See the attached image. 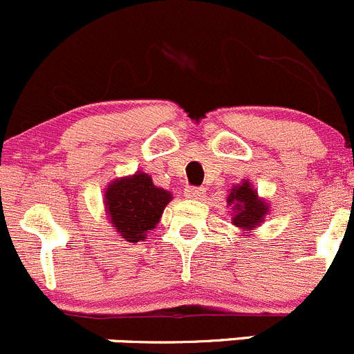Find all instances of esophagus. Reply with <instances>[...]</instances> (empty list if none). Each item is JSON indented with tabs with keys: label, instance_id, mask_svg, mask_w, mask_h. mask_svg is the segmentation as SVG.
I'll return each mask as SVG.
<instances>
[{
	"label": "esophagus",
	"instance_id": "esophagus-1",
	"mask_svg": "<svg viewBox=\"0 0 354 354\" xmlns=\"http://www.w3.org/2000/svg\"><path fill=\"white\" fill-rule=\"evenodd\" d=\"M203 190L200 187H187L185 188V197L192 198V200H197L202 197Z\"/></svg>",
	"mask_w": 354,
	"mask_h": 354
}]
</instances>
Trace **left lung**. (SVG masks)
Segmentation results:
<instances>
[{
    "label": "left lung",
    "mask_w": 354,
    "mask_h": 354,
    "mask_svg": "<svg viewBox=\"0 0 354 354\" xmlns=\"http://www.w3.org/2000/svg\"><path fill=\"white\" fill-rule=\"evenodd\" d=\"M227 203L233 205L234 210L233 224L236 227H241V230H252L257 224L262 223L263 216H266L267 209H269L266 202L259 200L248 181H245L243 185L234 187L231 190L230 197H227Z\"/></svg>",
    "instance_id": "1"
}]
</instances>
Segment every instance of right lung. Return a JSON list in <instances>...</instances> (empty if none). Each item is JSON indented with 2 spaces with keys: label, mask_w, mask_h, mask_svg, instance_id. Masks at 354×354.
Listing matches in <instances>:
<instances>
[{
  "label": "right lung",
  "mask_w": 354,
  "mask_h": 354,
  "mask_svg": "<svg viewBox=\"0 0 354 354\" xmlns=\"http://www.w3.org/2000/svg\"><path fill=\"white\" fill-rule=\"evenodd\" d=\"M104 197L113 227L135 243L144 240L149 230H154L171 194L157 188L149 174L137 173L113 181Z\"/></svg>",
  "instance_id": "obj_1"
}]
</instances>
